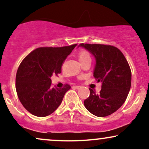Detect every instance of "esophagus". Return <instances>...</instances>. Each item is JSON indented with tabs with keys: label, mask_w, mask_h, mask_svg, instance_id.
<instances>
[{
	"label": "esophagus",
	"mask_w": 149,
	"mask_h": 149,
	"mask_svg": "<svg viewBox=\"0 0 149 149\" xmlns=\"http://www.w3.org/2000/svg\"><path fill=\"white\" fill-rule=\"evenodd\" d=\"M80 88V86L79 85H76V86H73V88H75V89H79Z\"/></svg>",
	"instance_id": "1"
}]
</instances>
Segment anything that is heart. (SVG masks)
I'll use <instances>...</instances> for the list:
<instances>
[{
    "label": "heart",
    "instance_id": "1",
    "mask_svg": "<svg viewBox=\"0 0 149 149\" xmlns=\"http://www.w3.org/2000/svg\"><path fill=\"white\" fill-rule=\"evenodd\" d=\"M78 59H79L80 62L84 61L88 59H91V57H90V53L86 49H81L78 53Z\"/></svg>",
    "mask_w": 149,
    "mask_h": 149
}]
</instances>
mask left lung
<instances>
[{"label":"left lung","mask_w":149,"mask_h":149,"mask_svg":"<svg viewBox=\"0 0 149 149\" xmlns=\"http://www.w3.org/2000/svg\"><path fill=\"white\" fill-rule=\"evenodd\" d=\"M95 56L94 77L102 82L99 93L90 88V95L84 101L85 108L93 115L105 117L116 112L124 104L131 87V69L124 54L110 45L81 43Z\"/></svg>","instance_id":"obj_1"}]
</instances>
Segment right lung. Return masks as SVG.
Returning a JSON list of instances; mask_svg holds the SVG:
<instances>
[{
	"mask_svg": "<svg viewBox=\"0 0 149 149\" xmlns=\"http://www.w3.org/2000/svg\"><path fill=\"white\" fill-rule=\"evenodd\" d=\"M76 45L38 47L22 60L16 74V91L23 107L33 116L45 117L52 113L71 88L68 84L63 88H52L50 78L61 72L65 59Z\"/></svg>",
	"mask_w": 149,
	"mask_h": 149,
	"instance_id": "add662e5",
	"label": "right lung"
}]
</instances>
